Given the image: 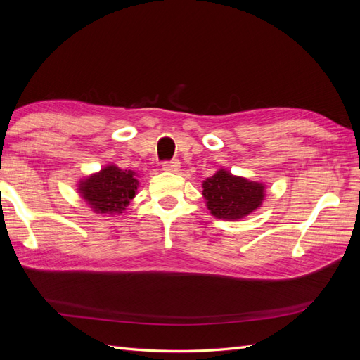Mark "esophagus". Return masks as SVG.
Segmentation results:
<instances>
[{
    "label": "esophagus",
    "instance_id": "34e87169",
    "mask_svg": "<svg viewBox=\"0 0 360 360\" xmlns=\"http://www.w3.org/2000/svg\"><path fill=\"white\" fill-rule=\"evenodd\" d=\"M180 168V162L177 159L172 160H165L162 163V169L163 171H169V172H177Z\"/></svg>",
    "mask_w": 360,
    "mask_h": 360
}]
</instances>
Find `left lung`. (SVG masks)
I'll use <instances>...</instances> for the list:
<instances>
[{"mask_svg": "<svg viewBox=\"0 0 360 360\" xmlns=\"http://www.w3.org/2000/svg\"><path fill=\"white\" fill-rule=\"evenodd\" d=\"M202 195L213 216L219 219H240L263 202L264 186L221 169L202 183Z\"/></svg>", "mask_w": 360, "mask_h": 360, "instance_id": "8db88e82", "label": "left lung"}]
</instances>
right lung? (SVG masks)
Returning a JSON list of instances; mask_svg holds the SVG:
<instances>
[{
    "mask_svg": "<svg viewBox=\"0 0 360 360\" xmlns=\"http://www.w3.org/2000/svg\"><path fill=\"white\" fill-rule=\"evenodd\" d=\"M138 180L135 172L120 169L114 165L79 183V192L96 213H123L135 197Z\"/></svg>",
    "mask_w": 360,
    "mask_h": 360,
    "instance_id": "1",
    "label": "right lung"
}]
</instances>
